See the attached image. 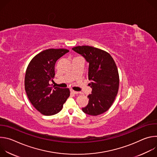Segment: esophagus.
I'll return each instance as SVG.
<instances>
[{
	"label": "esophagus",
	"instance_id": "obj_1",
	"mask_svg": "<svg viewBox=\"0 0 157 157\" xmlns=\"http://www.w3.org/2000/svg\"><path fill=\"white\" fill-rule=\"evenodd\" d=\"M71 93H72V94H79V92H77V91H74V90H73V89H71Z\"/></svg>",
	"mask_w": 157,
	"mask_h": 157
}]
</instances>
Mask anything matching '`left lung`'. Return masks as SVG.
<instances>
[{
	"mask_svg": "<svg viewBox=\"0 0 157 157\" xmlns=\"http://www.w3.org/2000/svg\"><path fill=\"white\" fill-rule=\"evenodd\" d=\"M81 55L89 63V85L93 89L88 104L82 109L91 116L103 114L111 107L117 94L119 76L116 64L110 55L90 46H78L72 48Z\"/></svg>",
	"mask_w": 157,
	"mask_h": 157,
	"instance_id": "1",
	"label": "left lung"
}]
</instances>
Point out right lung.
<instances>
[{"mask_svg":"<svg viewBox=\"0 0 157 157\" xmlns=\"http://www.w3.org/2000/svg\"><path fill=\"white\" fill-rule=\"evenodd\" d=\"M68 50L48 49L37 54L29 63L25 77V89L33 107L44 116L58 113L70 95L68 88L52 87L56 61Z\"/></svg>","mask_w":157,"mask_h":157,"instance_id":"obj_1","label":"right lung"}]
</instances>
